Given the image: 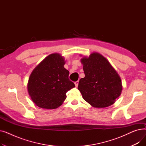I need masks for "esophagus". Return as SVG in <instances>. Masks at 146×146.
<instances>
[{
	"instance_id": "esophagus-1",
	"label": "esophagus",
	"mask_w": 146,
	"mask_h": 146,
	"mask_svg": "<svg viewBox=\"0 0 146 146\" xmlns=\"http://www.w3.org/2000/svg\"><path fill=\"white\" fill-rule=\"evenodd\" d=\"M74 84H75L76 87H78V85H79V81L75 82H74Z\"/></svg>"
}]
</instances>
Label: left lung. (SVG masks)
Segmentation results:
<instances>
[{"mask_svg":"<svg viewBox=\"0 0 146 146\" xmlns=\"http://www.w3.org/2000/svg\"><path fill=\"white\" fill-rule=\"evenodd\" d=\"M85 78L80 79L78 89L85 101L95 108H105L114 103L122 91L121 78L109 61L94 52L81 59Z\"/></svg>","mask_w":146,"mask_h":146,"instance_id":"8db88e82","label":"left lung"}]
</instances>
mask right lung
<instances>
[{"instance_id": "right-lung-1", "label": "right lung", "mask_w": 146, "mask_h": 146, "mask_svg": "<svg viewBox=\"0 0 146 146\" xmlns=\"http://www.w3.org/2000/svg\"><path fill=\"white\" fill-rule=\"evenodd\" d=\"M59 54L47 56L31 74L28 90L33 101L45 109H56L63 104L67 92L75 87L68 78L69 72Z\"/></svg>"}]
</instances>
